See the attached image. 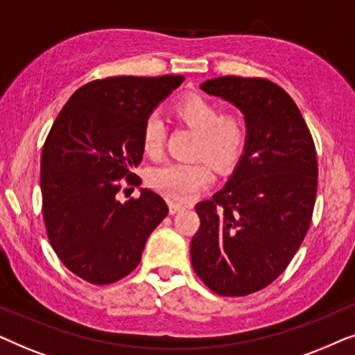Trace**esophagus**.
Segmentation results:
<instances>
[{"instance_id": "1", "label": "esophagus", "mask_w": 355, "mask_h": 355, "mask_svg": "<svg viewBox=\"0 0 355 355\" xmlns=\"http://www.w3.org/2000/svg\"><path fill=\"white\" fill-rule=\"evenodd\" d=\"M181 210H184L182 203H179L176 200H169V213H171V215H174V213H178Z\"/></svg>"}]
</instances>
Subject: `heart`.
<instances>
[{"label": "heart", "mask_w": 355, "mask_h": 355, "mask_svg": "<svg viewBox=\"0 0 355 355\" xmlns=\"http://www.w3.org/2000/svg\"><path fill=\"white\" fill-rule=\"evenodd\" d=\"M174 113L184 124L198 132L196 153L207 157L216 168L232 166L245 147L247 129L237 114H223L215 101L198 94L182 96ZM164 124L157 114L148 116L142 128V147L150 157L163 152ZM211 168L205 159L168 162L150 173V182L173 200H187L211 182Z\"/></svg>", "instance_id": "heart-1"}]
</instances>
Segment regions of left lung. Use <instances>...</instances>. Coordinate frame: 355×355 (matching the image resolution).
Instances as JSON below:
<instances>
[{
    "label": "left lung",
    "instance_id": "1",
    "mask_svg": "<svg viewBox=\"0 0 355 355\" xmlns=\"http://www.w3.org/2000/svg\"><path fill=\"white\" fill-rule=\"evenodd\" d=\"M200 89L242 111L247 140L226 186L197 203L191 260L213 293L241 297L273 283L302 244L317 197V152L297 105L271 80L225 76Z\"/></svg>",
    "mask_w": 355,
    "mask_h": 355
}]
</instances>
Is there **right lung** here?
<instances>
[{
  "label": "right lung",
  "instance_id": "right-lung-1",
  "mask_svg": "<svg viewBox=\"0 0 355 355\" xmlns=\"http://www.w3.org/2000/svg\"><path fill=\"white\" fill-rule=\"evenodd\" d=\"M182 76H118L80 87L60 111L40 163L43 220L62 265L92 284H111L140 263L152 231L168 215L162 196L140 189L124 203L118 193L139 184L142 128Z\"/></svg>",
  "mask_w": 355,
  "mask_h": 355
}]
</instances>
